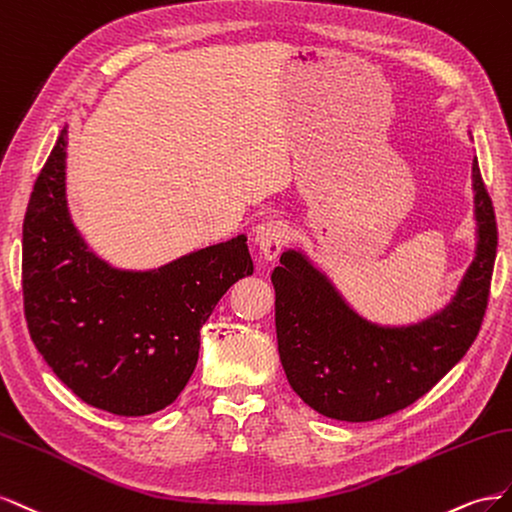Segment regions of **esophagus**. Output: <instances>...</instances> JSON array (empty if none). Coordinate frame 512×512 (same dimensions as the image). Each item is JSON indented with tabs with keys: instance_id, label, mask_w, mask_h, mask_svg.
<instances>
[{
	"instance_id": "obj_1",
	"label": "esophagus",
	"mask_w": 512,
	"mask_h": 512,
	"mask_svg": "<svg viewBox=\"0 0 512 512\" xmlns=\"http://www.w3.org/2000/svg\"><path fill=\"white\" fill-rule=\"evenodd\" d=\"M289 240V225L283 221H266L255 229V244L266 259H276Z\"/></svg>"
}]
</instances>
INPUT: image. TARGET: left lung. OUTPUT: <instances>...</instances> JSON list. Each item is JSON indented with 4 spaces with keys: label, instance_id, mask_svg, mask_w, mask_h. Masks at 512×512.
Masks as SVG:
<instances>
[{
    "label": "left lung",
    "instance_id": "left-lung-1",
    "mask_svg": "<svg viewBox=\"0 0 512 512\" xmlns=\"http://www.w3.org/2000/svg\"><path fill=\"white\" fill-rule=\"evenodd\" d=\"M478 244L455 298L414 326L386 328L356 315L302 253L272 272L276 339L298 397L334 420L369 422L405 410L455 367L478 337L498 251V225L478 160L472 163Z\"/></svg>",
    "mask_w": 512,
    "mask_h": 512
}]
</instances>
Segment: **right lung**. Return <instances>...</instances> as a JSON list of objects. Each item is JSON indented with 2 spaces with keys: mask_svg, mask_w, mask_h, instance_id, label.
<instances>
[{
  "mask_svg": "<svg viewBox=\"0 0 512 512\" xmlns=\"http://www.w3.org/2000/svg\"><path fill=\"white\" fill-rule=\"evenodd\" d=\"M68 128L34 184L23 221L27 330L53 373L87 405L145 416L191 379L199 332L225 291L253 274L246 236L148 270L98 259L66 206Z\"/></svg>",
  "mask_w": 512,
  "mask_h": 512,
  "instance_id": "add662e5",
  "label": "right lung"
}]
</instances>
